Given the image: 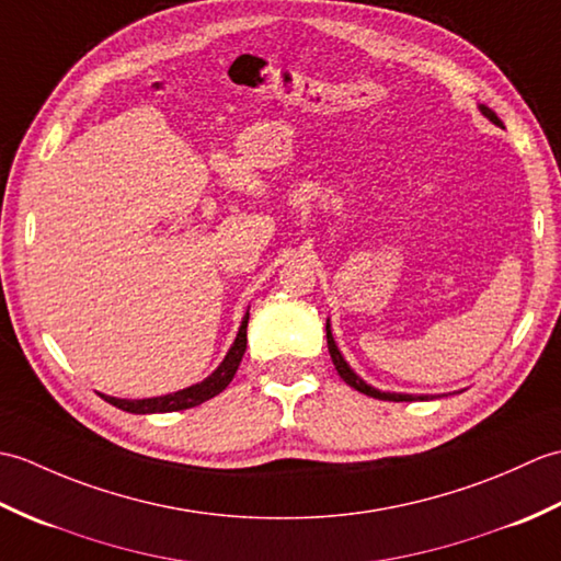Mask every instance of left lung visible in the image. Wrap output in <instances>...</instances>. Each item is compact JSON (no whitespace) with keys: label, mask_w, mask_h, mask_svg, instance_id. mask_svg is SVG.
<instances>
[{"label":"left lung","mask_w":561,"mask_h":561,"mask_svg":"<svg viewBox=\"0 0 561 561\" xmlns=\"http://www.w3.org/2000/svg\"><path fill=\"white\" fill-rule=\"evenodd\" d=\"M478 108H480V113L486 117V121L494 123L496 127H504V123L499 121L496 113H494L492 108H486V105H482V103L478 105ZM325 332H328V350H330V356H332V364H335L337 374H340V378L344 380V383L352 386L354 390L364 392V396H368V398L392 400V402H412V400H434V398H440V396H410V392H390V390H378V388H374L371 383H366V380H364L362 376H356L354 368H352L347 362H344V356H342V352L337 350V344H335V337H332L330 318H328V323H325Z\"/></svg>","instance_id":"8db88e82"}]
</instances>
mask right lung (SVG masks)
Instances as JSON below:
<instances>
[{"label": "right lung", "mask_w": 561, "mask_h": 561, "mask_svg": "<svg viewBox=\"0 0 561 561\" xmlns=\"http://www.w3.org/2000/svg\"><path fill=\"white\" fill-rule=\"evenodd\" d=\"M248 318L250 313L245 311L243 320H241V328H238V335L231 344V350L226 352L224 362L214 368V371L202 380V383H195L190 388L183 390H175L169 392V396H159V398H141V400H125V398H113V396H103L101 398L105 402H111L113 408L123 410V412H133V414H157V412H178V410H190L195 408V404L207 402L209 398L219 396V392L231 383V378L238 371V364H241L243 354H245V328H248Z\"/></svg>", "instance_id": "right-lung-1"}]
</instances>
